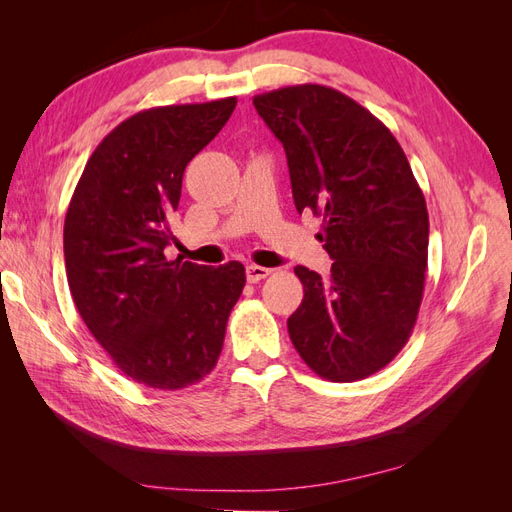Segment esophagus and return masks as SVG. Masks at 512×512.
<instances>
[{
	"mask_svg": "<svg viewBox=\"0 0 512 512\" xmlns=\"http://www.w3.org/2000/svg\"><path fill=\"white\" fill-rule=\"evenodd\" d=\"M245 273H247V282L256 284V282H260V280H265V277L271 273V269L258 267V265H250V267L245 269Z\"/></svg>",
	"mask_w": 512,
	"mask_h": 512,
	"instance_id": "esophagus-1",
	"label": "esophagus"
}]
</instances>
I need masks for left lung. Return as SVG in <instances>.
<instances>
[{
	"label": "left lung",
	"mask_w": 512,
	"mask_h": 512,
	"mask_svg": "<svg viewBox=\"0 0 512 512\" xmlns=\"http://www.w3.org/2000/svg\"><path fill=\"white\" fill-rule=\"evenodd\" d=\"M284 145L294 207L322 218L331 275L294 273L288 318L301 359L331 382L363 380L406 346L423 301L429 215L410 162L384 123L342 91L292 85L254 96Z\"/></svg>",
	"instance_id": "8db88e82"
}]
</instances>
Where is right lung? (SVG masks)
Returning a JSON list of instances; mask_svg holds the SVG:
<instances>
[{"label":"right lung","mask_w":512,"mask_h":512,"mask_svg":"<svg viewBox=\"0 0 512 512\" xmlns=\"http://www.w3.org/2000/svg\"><path fill=\"white\" fill-rule=\"evenodd\" d=\"M237 98L141 111L104 136L64 224L68 286L87 329L138 384L179 391L220 359L245 267L164 256L185 166L226 126Z\"/></svg>","instance_id":"1"}]
</instances>
